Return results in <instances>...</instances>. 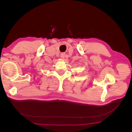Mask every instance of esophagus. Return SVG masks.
Segmentation results:
<instances>
[{"mask_svg": "<svg viewBox=\"0 0 132 132\" xmlns=\"http://www.w3.org/2000/svg\"><path fill=\"white\" fill-rule=\"evenodd\" d=\"M65 53H61V58L62 59H63L65 57Z\"/></svg>", "mask_w": 132, "mask_h": 132, "instance_id": "esophagus-1", "label": "esophagus"}]
</instances>
